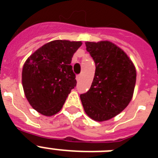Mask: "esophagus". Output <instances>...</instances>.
Wrapping results in <instances>:
<instances>
[{
  "instance_id": "1",
  "label": "esophagus",
  "mask_w": 158,
  "mask_h": 158,
  "mask_svg": "<svg viewBox=\"0 0 158 158\" xmlns=\"http://www.w3.org/2000/svg\"><path fill=\"white\" fill-rule=\"evenodd\" d=\"M80 78H81V75H80V74H79V75H77V76H76V80H77V81H79V80H80Z\"/></svg>"
}]
</instances>
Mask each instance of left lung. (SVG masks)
Segmentation results:
<instances>
[{"instance_id": "8db88e82", "label": "left lung", "mask_w": 158, "mask_h": 158, "mask_svg": "<svg viewBox=\"0 0 158 158\" xmlns=\"http://www.w3.org/2000/svg\"><path fill=\"white\" fill-rule=\"evenodd\" d=\"M85 44L96 69L89 90L80 95L82 104L93 120H110L121 112L132 99L135 67L125 52L114 43L101 41Z\"/></svg>"}]
</instances>
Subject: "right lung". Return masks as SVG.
Returning a JSON list of instances; mask_svg holds the SVG:
<instances>
[{"mask_svg": "<svg viewBox=\"0 0 158 158\" xmlns=\"http://www.w3.org/2000/svg\"><path fill=\"white\" fill-rule=\"evenodd\" d=\"M81 42L55 40L43 45L25 61L22 84L27 100L34 110L47 116L60 110L76 86L70 64Z\"/></svg>", "mask_w": 158, "mask_h": 158, "instance_id": "right-lung-1", "label": "right lung"}]
</instances>
